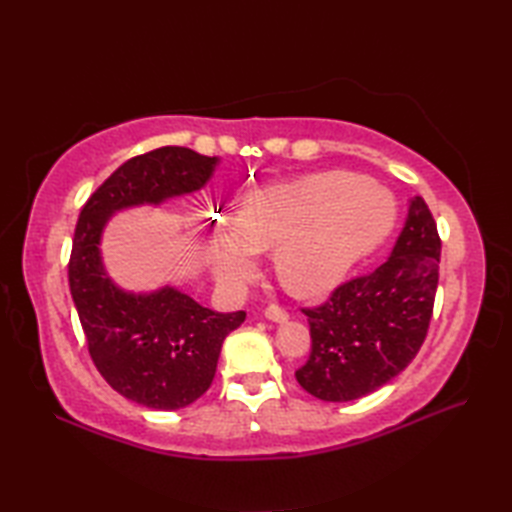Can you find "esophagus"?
Segmentation results:
<instances>
[{
  "label": "esophagus",
  "mask_w": 512,
  "mask_h": 512,
  "mask_svg": "<svg viewBox=\"0 0 512 512\" xmlns=\"http://www.w3.org/2000/svg\"><path fill=\"white\" fill-rule=\"evenodd\" d=\"M264 317L268 321H275V323H286L288 321V312L281 308V306H268L264 310Z\"/></svg>",
  "instance_id": "34e87169"
}]
</instances>
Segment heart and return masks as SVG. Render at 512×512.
<instances>
[{"label": "heart", "instance_id": "obj_1", "mask_svg": "<svg viewBox=\"0 0 512 512\" xmlns=\"http://www.w3.org/2000/svg\"><path fill=\"white\" fill-rule=\"evenodd\" d=\"M396 202L376 182L330 171L275 182L237 202L235 224L217 222L211 266L220 284L244 288L259 250L273 248V268L292 295L323 297L385 242Z\"/></svg>", "mask_w": 512, "mask_h": 512}]
</instances>
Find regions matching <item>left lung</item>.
I'll list each match as a JSON object with an SVG mask.
<instances>
[{
  "label": "left lung",
  "mask_w": 512,
  "mask_h": 512,
  "mask_svg": "<svg viewBox=\"0 0 512 512\" xmlns=\"http://www.w3.org/2000/svg\"><path fill=\"white\" fill-rule=\"evenodd\" d=\"M440 237L427 202L409 200L405 226L385 264L306 308L312 352L297 383L325 402L372 394L416 358L438 290Z\"/></svg>",
  "instance_id": "1"
}]
</instances>
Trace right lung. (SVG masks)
<instances>
[{
  "instance_id": "add662e5",
  "label": "right lung",
  "mask_w": 512,
  "mask_h": 512,
  "mask_svg": "<svg viewBox=\"0 0 512 512\" xmlns=\"http://www.w3.org/2000/svg\"><path fill=\"white\" fill-rule=\"evenodd\" d=\"M217 162L187 147L136 156L92 193L76 222L68 279L90 356L112 389L149 409L176 411L198 400L246 312H215L173 286L121 288L103 264V231L118 211L200 191Z\"/></svg>"
}]
</instances>
